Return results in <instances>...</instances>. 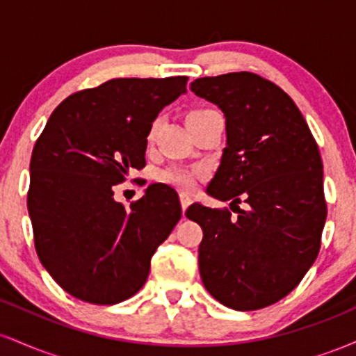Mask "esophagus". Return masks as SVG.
Returning a JSON list of instances; mask_svg holds the SVG:
<instances>
[{"mask_svg": "<svg viewBox=\"0 0 356 356\" xmlns=\"http://www.w3.org/2000/svg\"><path fill=\"white\" fill-rule=\"evenodd\" d=\"M179 199H181V207H182V214H184L187 207L191 206L192 197H191L189 194H187V192H181V194H179Z\"/></svg>", "mask_w": 356, "mask_h": 356, "instance_id": "1", "label": "esophagus"}]
</instances>
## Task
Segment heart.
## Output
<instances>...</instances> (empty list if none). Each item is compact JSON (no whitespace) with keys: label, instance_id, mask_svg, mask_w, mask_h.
<instances>
[{"label":"heart","instance_id":"1","mask_svg":"<svg viewBox=\"0 0 356 356\" xmlns=\"http://www.w3.org/2000/svg\"><path fill=\"white\" fill-rule=\"evenodd\" d=\"M194 112H201V110H194ZM155 129H157V124L152 127V130H150L149 140L154 138ZM199 175H201V170L186 169V167H174V169L164 170V172H162V179H164L167 184H172V186L181 187V189H192V187H195V184H197Z\"/></svg>","mask_w":356,"mask_h":356}]
</instances>
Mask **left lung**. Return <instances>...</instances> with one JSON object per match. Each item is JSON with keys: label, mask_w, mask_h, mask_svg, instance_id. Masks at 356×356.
Segmentation results:
<instances>
[{"label": "left lung", "mask_w": 356, "mask_h": 356, "mask_svg": "<svg viewBox=\"0 0 356 356\" xmlns=\"http://www.w3.org/2000/svg\"><path fill=\"white\" fill-rule=\"evenodd\" d=\"M191 90L226 117V147L207 194L231 204H241V195L248 204L238 206V218L201 204L187 209L204 232L202 283L227 308H266L300 284L320 251V150L291 97L256 73L204 76Z\"/></svg>", "instance_id": "left-lung-1"}]
</instances>
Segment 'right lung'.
Here are the masks:
<instances>
[{
	"mask_svg": "<svg viewBox=\"0 0 356 356\" xmlns=\"http://www.w3.org/2000/svg\"><path fill=\"white\" fill-rule=\"evenodd\" d=\"M186 85L187 76L113 79L48 118L31 154L28 212L40 261L72 296L115 305L136 295L181 219L170 187L152 184L130 209L112 187L145 165L152 122Z\"/></svg>",
	"mask_w": 356,
	"mask_h": 356,
	"instance_id": "1",
	"label": "right lung"
}]
</instances>
